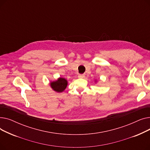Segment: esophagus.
<instances>
[{
	"mask_svg": "<svg viewBox=\"0 0 150 150\" xmlns=\"http://www.w3.org/2000/svg\"><path fill=\"white\" fill-rule=\"evenodd\" d=\"M84 77V74H80L79 75H78V78H83Z\"/></svg>",
	"mask_w": 150,
	"mask_h": 150,
	"instance_id": "1",
	"label": "esophagus"
}]
</instances>
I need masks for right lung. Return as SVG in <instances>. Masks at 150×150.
Segmentation results:
<instances>
[{
    "label": "right lung",
    "instance_id": "add662e5",
    "mask_svg": "<svg viewBox=\"0 0 150 150\" xmlns=\"http://www.w3.org/2000/svg\"><path fill=\"white\" fill-rule=\"evenodd\" d=\"M67 85V81L63 78H59L56 81H53L50 83L52 88L58 92H61L64 91Z\"/></svg>",
    "mask_w": 150,
    "mask_h": 150
}]
</instances>
